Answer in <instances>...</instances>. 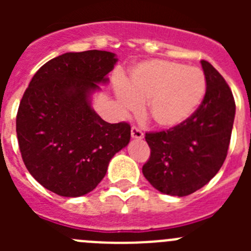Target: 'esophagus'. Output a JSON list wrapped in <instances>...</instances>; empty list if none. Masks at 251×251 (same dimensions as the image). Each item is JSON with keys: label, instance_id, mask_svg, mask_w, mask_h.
Segmentation results:
<instances>
[{"label": "esophagus", "instance_id": "1", "mask_svg": "<svg viewBox=\"0 0 251 251\" xmlns=\"http://www.w3.org/2000/svg\"><path fill=\"white\" fill-rule=\"evenodd\" d=\"M130 136H132V138L134 139H142L143 137H145V134H143V132H142L139 128L132 127V129H130Z\"/></svg>", "mask_w": 251, "mask_h": 251}]
</instances>
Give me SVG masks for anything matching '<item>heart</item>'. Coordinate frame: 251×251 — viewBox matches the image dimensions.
I'll return each instance as SVG.
<instances>
[{"label":"heart","mask_w":251,"mask_h":251,"mask_svg":"<svg viewBox=\"0 0 251 251\" xmlns=\"http://www.w3.org/2000/svg\"><path fill=\"white\" fill-rule=\"evenodd\" d=\"M206 88L201 69L152 59L134 66L128 83L115 86V95L126 112H137L141 101H146V117L157 127L172 129L188 121L200 108Z\"/></svg>","instance_id":"obj_1"}]
</instances>
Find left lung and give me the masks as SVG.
<instances>
[{
    "instance_id": "obj_1",
    "label": "left lung",
    "mask_w": 251,
    "mask_h": 251,
    "mask_svg": "<svg viewBox=\"0 0 251 251\" xmlns=\"http://www.w3.org/2000/svg\"><path fill=\"white\" fill-rule=\"evenodd\" d=\"M206 95L200 108L179 127L146 133L151 157L142 172L159 192L183 197L210 182L229 150L235 101L225 79L201 60Z\"/></svg>"
}]
</instances>
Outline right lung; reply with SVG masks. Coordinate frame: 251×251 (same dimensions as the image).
I'll use <instances>...</instances> for the list:
<instances>
[{"label": "right lung", "mask_w": 251, "mask_h": 251, "mask_svg": "<svg viewBox=\"0 0 251 251\" xmlns=\"http://www.w3.org/2000/svg\"><path fill=\"white\" fill-rule=\"evenodd\" d=\"M117 61L109 51L65 52L41 66L28 84L17 112V139L26 168L49 191L89 194L129 143V124L108 123L92 106Z\"/></svg>", "instance_id": "obj_1"}]
</instances>
